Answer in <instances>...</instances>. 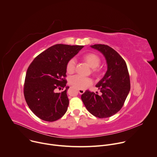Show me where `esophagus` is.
I'll return each instance as SVG.
<instances>
[{
    "instance_id": "obj_1",
    "label": "esophagus",
    "mask_w": 157,
    "mask_h": 157,
    "mask_svg": "<svg viewBox=\"0 0 157 157\" xmlns=\"http://www.w3.org/2000/svg\"><path fill=\"white\" fill-rule=\"evenodd\" d=\"M78 91H79V93L80 94H82L85 92V91L84 90V89H78Z\"/></svg>"
}]
</instances>
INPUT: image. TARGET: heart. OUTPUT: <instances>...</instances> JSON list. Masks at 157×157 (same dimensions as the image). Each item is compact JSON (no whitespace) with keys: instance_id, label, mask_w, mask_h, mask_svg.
I'll list each match as a JSON object with an SVG mask.
<instances>
[{"instance_id":"obj_1","label":"heart","mask_w":157,"mask_h":157,"mask_svg":"<svg viewBox=\"0 0 157 157\" xmlns=\"http://www.w3.org/2000/svg\"><path fill=\"white\" fill-rule=\"evenodd\" d=\"M82 59L86 61L89 66L93 68V73L95 76H100L102 73V68L99 66L101 63V58L98 55L93 52L84 53L82 56ZM66 72L68 74H72L75 70V62L74 59H70L66 64ZM69 82L71 85L78 88L84 89L93 83L92 80L88 78H83L79 75H75L70 78Z\"/></svg>"}]
</instances>
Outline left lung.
I'll return each mask as SVG.
<instances>
[{
  "mask_svg": "<svg viewBox=\"0 0 157 157\" xmlns=\"http://www.w3.org/2000/svg\"><path fill=\"white\" fill-rule=\"evenodd\" d=\"M105 58L107 70L96 86L102 95L89 90L81 95V99L91 114L98 118H107L121 109L130 89V76L125 60L108 45L96 44L91 46Z\"/></svg>",
  "mask_w": 157,
  "mask_h": 157,
  "instance_id": "1",
  "label": "left lung"
}]
</instances>
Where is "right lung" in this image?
<instances>
[{
	"label": "right lung",
	"mask_w": 157,
	"mask_h": 157,
	"mask_svg": "<svg viewBox=\"0 0 157 157\" xmlns=\"http://www.w3.org/2000/svg\"><path fill=\"white\" fill-rule=\"evenodd\" d=\"M84 46L57 44L38 55L27 71L24 93L30 110L41 120L53 122L62 117L68 109L67 90L55 93L66 84V66Z\"/></svg>",
	"instance_id": "1"
}]
</instances>
